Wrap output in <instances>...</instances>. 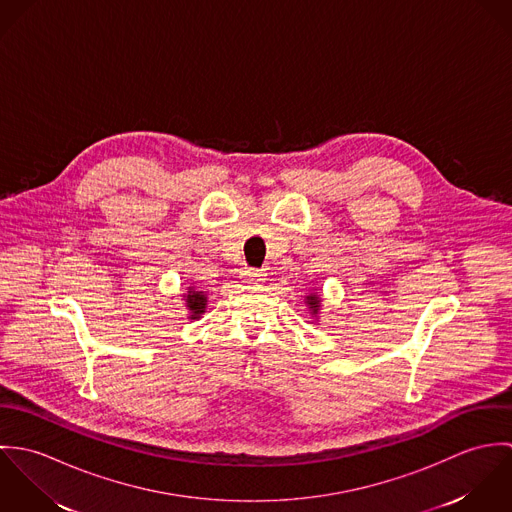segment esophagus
<instances>
[{
	"label": "esophagus",
	"instance_id": "34e87169",
	"mask_svg": "<svg viewBox=\"0 0 512 512\" xmlns=\"http://www.w3.org/2000/svg\"><path fill=\"white\" fill-rule=\"evenodd\" d=\"M242 278H244L246 282L258 284V282H264V280H266V272H264V270H258V268H244V270H242Z\"/></svg>",
	"mask_w": 512,
	"mask_h": 512
}]
</instances>
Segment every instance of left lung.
Instances as JSON below:
<instances>
[{"label": "left lung", "mask_w": 512, "mask_h": 512, "mask_svg": "<svg viewBox=\"0 0 512 512\" xmlns=\"http://www.w3.org/2000/svg\"><path fill=\"white\" fill-rule=\"evenodd\" d=\"M319 301H321V299H319L317 295H309V297H307V305H309V309H311L313 313H317V309H319Z\"/></svg>", "instance_id": "obj_1"}]
</instances>
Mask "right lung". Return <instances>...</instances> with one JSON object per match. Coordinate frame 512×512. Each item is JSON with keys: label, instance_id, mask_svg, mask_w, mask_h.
I'll return each mask as SVG.
<instances>
[{"label": "right lung", "instance_id": "right-lung-1", "mask_svg": "<svg viewBox=\"0 0 512 512\" xmlns=\"http://www.w3.org/2000/svg\"><path fill=\"white\" fill-rule=\"evenodd\" d=\"M207 297L203 292H189L187 295V307L191 309V319H197L201 313H205Z\"/></svg>", "mask_w": 512, "mask_h": 512}]
</instances>
